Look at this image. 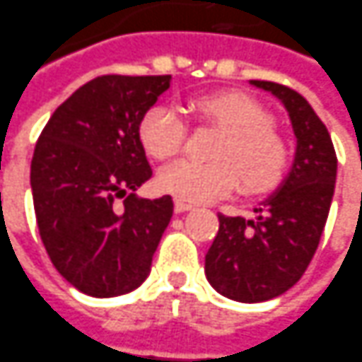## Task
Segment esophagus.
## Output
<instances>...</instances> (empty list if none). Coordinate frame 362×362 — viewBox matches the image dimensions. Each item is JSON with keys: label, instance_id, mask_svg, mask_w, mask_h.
Returning <instances> with one entry per match:
<instances>
[{"label": "esophagus", "instance_id": "esophagus-1", "mask_svg": "<svg viewBox=\"0 0 362 362\" xmlns=\"http://www.w3.org/2000/svg\"><path fill=\"white\" fill-rule=\"evenodd\" d=\"M189 209H193V205H189V203H185V201H179V199H177L175 201L177 213H185V211H189Z\"/></svg>", "mask_w": 362, "mask_h": 362}]
</instances>
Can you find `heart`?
<instances>
[{
    "instance_id": "heart-1",
    "label": "heart",
    "mask_w": 362,
    "mask_h": 362,
    "mask_svg": "<svg viewBox=\"0 0 362 362\" xmlns=\"http://www.w3.org/2000/svg\"><path fill=\"white\" fill-rule=\"evenodd\" d=\"M191 111L201 125L221 131L211 163L179 161L163 169L157 183L185 203L223 197L241 181L245 193H265L283 179L291 159L287 139L271 125V115L239 91H219L193 99ZM187 139L185 121L169 105H155L141 117L139 141L157 161L175 159Z\"/></svg>"
}]
</instances>
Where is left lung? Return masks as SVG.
Listing matches in <instances>:
<instances>
[{
	"label": "left lung",
	"mask_w": 362,
	"mask_h": 362,
	"mask_svg": "<svg viewBox=\"0 0 362 362\" xmlns=\"http://www.w3.org/2000/svg\"><path fill=\"white\" fill-rule=\"evenodd\" d=\"M251 85L285 105L297 151L285 181L255 207L251 219L219 213L205 275L217 293L239 303L275 299L303 277L321 241L337 181L331 135L309 101L287 85Z\"/></svg>",
	"instance_id": "1"
}]
</instances>
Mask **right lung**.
<instances>
[{
	"label": "right lung",
	"mask_w": 362,
	"mask_h": 362,
	"mask_svg": "<svg viewBox=\"0 0 362 362\" xmlns=\"http://www.w3.org/2000/svg\"><path fill=\"white\" fill-rule=\"evenodd\" d=\"M169 83L171 75L95 77L53 111L35 145L31 193L41 241L62 277L89 297L139 287L173 217L169 195L133 193L153 175L139 123Z\"/></svg>",
	"instance_id": "obj_1"
}]
</instances>
